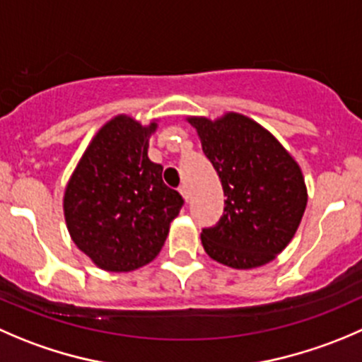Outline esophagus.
Instances as JSON below:
<instances>
[{
  "label": "esophagus",
  "mask_w": 362,
  "mask_h": 362,
  "mask_svg": "<svg viewBox=\"0 0 362 362\" xmlns=\"http://www.w3.org/2000/svg\"><path fill=\"white\" fill-rule=\"evenodd\" d=\"M180 194L184 196L185 202H189V189H187V185H185V184L180 187Z\"/></svg>",
  "instance_id": "esophagus-1"
}]
</instances>
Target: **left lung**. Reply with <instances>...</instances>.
<instances>
[{
	"instance_id": "obj_1",
	"label": "left lung",
	"mask_w": 362,
	"mask_h": 362,
	"mask_svg": "<svg viewBox=\"0 0 362 362\" xmlns=\"http://www.w3.org/2000/svg\"><path fill=\"white\" fill-rule=\"evenodd\" d=\"M187 122L226 196L221 219L202 231L206 255L231 269L265 265L288 245L306 210L299 164L274 136L244 115Z\"/></svg>"
}]
</instances>
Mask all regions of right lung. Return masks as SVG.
Here are the masks:
<instances>
[{
	"mask_svg": "<svg viewBox=\"0 0 362 362\" xmlns=\"http://www.w3.org/2000/svg\"><path fill=\"white\" fill-rule=\"evenodd\" d=\"M152 122L115 117L95 134L70 177L63 210L74 244L97 267L131 272L152 262L166 242L184 198L148 159Z\"/></svg>",
	"mask_w": 362,
	"mask_h": 362,
	"instance_id": "obj_1",
	"label": "right lung"
}]
</instances>
